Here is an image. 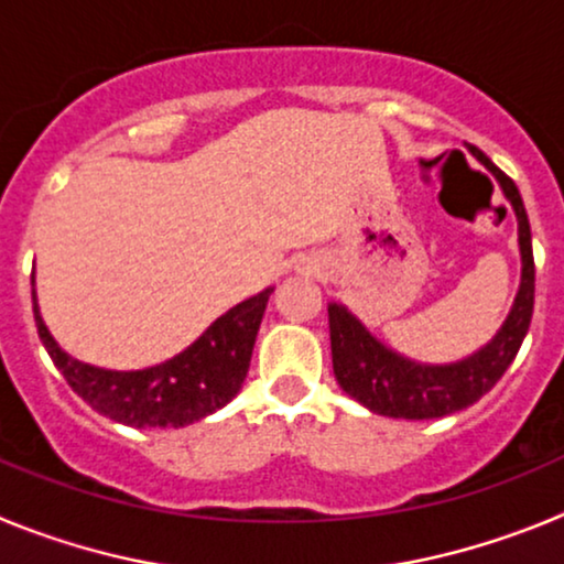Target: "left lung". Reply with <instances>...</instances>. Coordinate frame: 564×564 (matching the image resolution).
Here are the masks:
<instances>
[{"label": "left lung", "instance_id": "8db88e82", "mask_svg": "<svg viewBox=\"0 0 564 564\" xmlns=\"http://www.w3.org/2000/svg\"><path fill=\"white\" fill-rule=\"evenodd\" d=\"M471 154L500 181L508 203L517 212L522 253L520 293H517L506 325L491 338V344H486L475 356H468L466 361L446 364V367H426V364L395 356L383 344H378L352 313L344 311L341 305L327 307L333 372H336L338 387L376 415L430 421V417L466 410L500 381L508 364L514 361L528 325H531V313H534V251H531V226H528L525 206H522L514 181L506 172H500L477 147H471Z\"/></svg>", "mask_w": 564, "mask_h": 564}]
</instances>
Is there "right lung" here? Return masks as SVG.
I'll list each match as a JSON object with an SVG mask.
<instances>
[{"label": "right lung", "mask_w": 564, "mask_h": 564, "mask_svg": "<svg viewBox=\"0 0 564 564\" xmlns=\"http://www.w3.org/2000/svg\"><path fill=\"white\" fill-rule=\"evenodd\" d=\"M268 296L271 288L231 307L181 356L134 372L101 370L69 358L44 327L36 296L33 316L53 364L93 410L134 430H177L212 415L237 395L248 376Z\"/></svg>", "instance_id": "obj_1"}]
</instances>
